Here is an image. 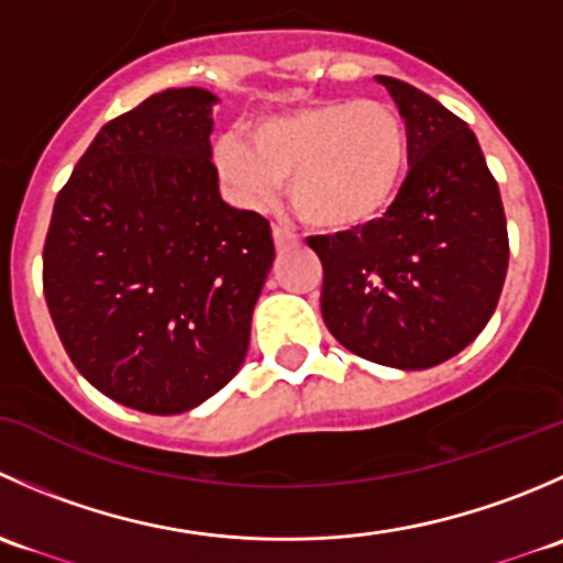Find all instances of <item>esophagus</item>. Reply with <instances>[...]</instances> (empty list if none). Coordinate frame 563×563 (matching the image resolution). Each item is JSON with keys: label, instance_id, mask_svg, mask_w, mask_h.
Masks as SVG:
<instances>
[{"label": "esophagus", "instance_id": "1", "mask_svg": "<svg viewBox=\"0 0 563 563\" xmlns=\"http://www.w3.org/2000/svg\"><path fill=\"white\" fill-rule=\"evenodd\" d=\"M272 240H275L277 250H283V247H288V245H294V242H297V234H291L286 225H272Z\"/></svg>", "mask_w": 563, "mask_h": 563}]
</instances>
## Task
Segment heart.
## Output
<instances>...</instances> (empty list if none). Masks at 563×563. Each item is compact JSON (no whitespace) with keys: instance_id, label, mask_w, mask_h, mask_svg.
<instances>
[{"instance_id":"b5f03b06","label":"heart","mask_w":563,"mask_h":563,"mask_svg":"<svg viewBox=\"0 0 563 563\" xmlns=\"http://www.w3.org/2000/svg\"><path fill=\"white\" fill-rule=\"evenodd\" d=\"M214 146L220 176L245 207H264L288 179L305 223L323 231L373 225L395 207L411 166L406 119L384 100H329L264 117Z\"/></svg>"}]
</instances>
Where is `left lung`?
Segmentation results:
<instances>
[{"instance_id": "left-lung-1", "label": "left lung", "mask_w": 563, "mask_h": 563, "mask_svg": "<svg viewBox=\"0 0 563 563\" xmlns=\"http://www.w3.org/2000/svg\"><path fill=\"white\" fill-rule=\"evenodd\" d=\"M411 135V172L373 225L310 236L321 316L340 345L397 371L460 354L485 329L509 264L501 192L468 124L406 81L376 76Z\"/></svg>"}]
</instances>
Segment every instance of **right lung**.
Instances as JSON below:
<instances>
[{
    "label": "right lung",
    "mask_w": 563,
    "mask_h": 563,
    "mask_svg": "<svg viewBox=\"0 0 563 563\" xmlns=\"http://www.w3.org/2000/svg\"><path fill=\"white\" fill-rule=\"evenodd\" d=\"M212 92L166 89L103 124L56 196L43 291L84 378L144 413L201 406L242 367L275 261L220 198Z\"/></svg>",
    "instance_id": "1"
}]
</instances>
